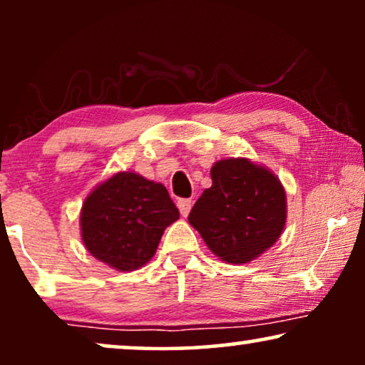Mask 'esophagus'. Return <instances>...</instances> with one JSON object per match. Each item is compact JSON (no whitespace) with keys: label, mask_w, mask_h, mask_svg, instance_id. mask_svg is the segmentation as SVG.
<instances>
[{"label":"esophagus","mask_w":365,"mask_h":365,"mask_svg":"<svg viewBox=\"0 0 365 365\" xmlns=\"http://www.w3.org/2000/svg\"><path fill=\"white\" fill-rule=\"evenodd\" d=\"M178 207H179V212H181V216L186 217L187 214L191 212L192 201H191V199H179V201H178Z\"/></svg>","instance_id":"34e87169"}]
</instances>
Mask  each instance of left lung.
Wrapping results in <instances>:
<instances>
[{"instance_id":"1","label":"left lung","mask_w":365,"mask_h":365,"mask_svg":"<svg viewBox=\"0 0 365 365\" xmlns=\"http://www.w3.org/2000/svg\"><path fill=\"white\" fill-rule=\"evenodd\" d=\"M211 179L212 186L189 212V224L222 261H252L281 237L286 226L287 202L281 181L246 158L214 163Z\"/></svg>"}]
</instances>
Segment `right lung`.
<instances>
[{"mask_svg": "<svg viewBox=\"0 0 365 365\" xmlns=\"http://www.w3.org/2000/svg\"><path fill=\"white\" fill-rule=\"evenodd\" d=\"M178 219L176 204L163 184L123 171L89 192L79 224L91 256L129 272L151 261L164 229Z\"/></svg>", "mask_w": 365, "mask_h": 365, "instance_id": "1", "label": "right lung"}]
</instances>
